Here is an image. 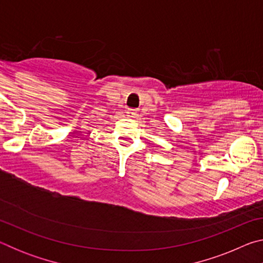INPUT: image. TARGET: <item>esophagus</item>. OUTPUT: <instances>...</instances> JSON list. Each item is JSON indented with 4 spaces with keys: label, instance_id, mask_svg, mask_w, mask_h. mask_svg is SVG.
Returning <instances> with one entry per match:
<instances>
[{
    "label": "esophagus",
    "instance_id": "esophagus-1",
    "mask_svg": "<svg viewBox=\"0 0 263 263\" xmlns=\"http://www.w3.org/2000/svg\"><path fill=\"white\" fill-rule=\"evenodd\" d=\"M137 114H138L137 109H128L127 110V116H128V117H136Z\"/></svg>",
    "mask_w": 263,
    "mask_h": 263
}]
</instances>
